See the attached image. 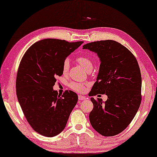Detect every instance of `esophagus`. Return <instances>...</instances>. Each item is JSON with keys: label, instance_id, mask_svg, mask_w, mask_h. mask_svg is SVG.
I'll return each mask as SVG.
<instances>
[{"label": "esophagus", "instance_id": "esophagus-1", "mask_svg": "<svg viewBox=\"0 0 157 157\" xmlns=\"http://www.w3.org/2000/svg\"><path fill=\"white\" fill-rule=\"evenodd\" d=\"M78 99L79 101H82V100H84L85 99V97H83V96H81V95H79L78 96Z\"/></svg>", "mask_w": 157, "mask_h": 157}]
</instances>
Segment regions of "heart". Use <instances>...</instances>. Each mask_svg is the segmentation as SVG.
<instances>
[{
    "mask_svg": "<svg viewBox=\"0 0 157 157\" xmlns=\"http://www.w3.org/2000/svg\"><path fill=\"white\" fill-rule=\"evenodd\" d=\"M77 61L79 64L83 67L86 71H90L92 70L93 63L92 60L87 56H82L77 58ZM70 67V61L68 59H65L62 65V72L63 75H67L69 71ZM87 86L86 84L78 82H72L70 84V87L78 92H84L86 90V86Z\"/></svg>",
    "mask_w": 157,
    "mask_h": 157,
    "instance_id": "b5f03b06",
    "label": "heart"
}]
</instances>
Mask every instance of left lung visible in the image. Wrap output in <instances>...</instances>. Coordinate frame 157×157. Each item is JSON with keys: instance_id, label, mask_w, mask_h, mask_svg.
Masks as SVG:
<instances>
[{"instance_id": "obj_1", "label": "left lung", "mask_w": 157, "mask_h": 157, "mask_svg": "<svg viewBox=\"0 0 157 157\" xmlns=\"http://www.w3.org/2000/svg\"><path fill=\"white\" fill-rule=\"evenodd\" d=\"M82 48L95 52L101 61L97 82L89 95L108 97L104 103L91 98L94 108L89 116L90 123L103 136H114L128 127L141 104L139 65L134 55L116 41H94Z\"/></svg>"}]
</instances>
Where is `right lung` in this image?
I'll use <instances>...</instances> for the list:
<instances>
[{
  "instance_id": "add662e5",
  "label": "right lung",
  "mask_w": 157,
  "mask_h": 157,
  "mask_svg": "<svg viewBox=\"0 0 157 157\" xmlns=\"http://www.w3.org/2000/svg\"><path fill=\"white\" fill-rule=\"evenodd\" d=\"M83 41L68 42L46 39L32 45L18 67L16 92L27 122L36 132L54 137L64 130L70 114L78 102L72 91L60 96L53 90L57 76H61L65 58Z\"/></svg>"
}]
</instances>
